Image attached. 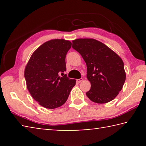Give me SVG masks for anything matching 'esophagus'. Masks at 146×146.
Instances as JSON below:
<instances>
[{
    "mask_svg": "<svg viewBox=\"0 0 146 146\" xmlns=\"http://www.w3.org/2000/svg\"><path fill=\"white\" fill-rule=\"evenodd\" d=\"M82 80H83V78H81L80 79H77V80H76V82H77L78 84H79V83H80L81 82H82Z\"/></svg>",
    "mask_w": 146,
    "mask_h": 146,
    "instance_id": "esophagus-1",
    "label": "esophagus"
}]
</instances>
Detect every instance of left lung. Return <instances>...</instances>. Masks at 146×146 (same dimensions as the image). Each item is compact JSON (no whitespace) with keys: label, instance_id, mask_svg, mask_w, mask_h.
Segmentation results:
<instances>
[{"label":"left lung","instance_id":"obj_1","mask_svg":"<svg viewBox=\"0 0 146 146\" xmlns=\"http://www.w3.org/2000/svg\"><path fill=\"white\" fill-rule=\"evenodd\" d=\"M72 42V48L80 54L87 66V78L91 82L87 97L98 104L113 100L125 80L122 58L95 39L78 38Z\"/></svg>","mask_w":146,"mask_h":146}]
</instances>
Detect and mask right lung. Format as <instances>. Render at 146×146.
Returning a JSON list of instances; mask_svg holds the SVG:
<instances>
[{
    "instance_id": "add662e5",
    "label": "right lung",
    "mask_w": 146,
    "mask_h": 146,
    "mask_svg": "<svg viewBox=\"0 0 146 146\" xmlns=\"http://www.w3.org/2000/svg\"><path fill=\"white\" fill-rule=\"evenodd\" d=\"M71 47V42L64 39L46 42L34 51L26 66L27 88L33 99L44 108L62 106L75 85V80L64 74L66 56Z\"/></svg>"
}]
</instances>
